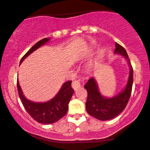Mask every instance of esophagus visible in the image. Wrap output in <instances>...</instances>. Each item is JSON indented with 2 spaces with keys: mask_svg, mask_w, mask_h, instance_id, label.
<instances>
[{
  "mask_svg": "<svg viewBox=\"0 0 150 150\" xmlns=\"http://www.w3.org/2000/svg\"><path fill=\"white\" fill-rule=\"evenodd\" d=\"M81 83L80 81H74L73 82H72V88H74V90L78 89V88L81 87Z\"/></svg>",
  "mask_w": 150,
  "mask_h": 150,
  "instance_id": "1",
  "label": "esophagus"
}]
</instances>
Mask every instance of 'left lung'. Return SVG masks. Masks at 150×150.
Segmentation results:
<instances>
[{
    "instance_id": "8db88e82",
    "label": "left lung",
    "mask_w": 150,
    "mask_h": 150,
    "mask_svg": "<svg viewBox=\"0 0 150 150\" xmlns=\"http://www.w3.org/2000/svg\"><path fill=\"white\" fill-rule=\"evenodd\" d=\"M114 53L122 56L127 60L130 67L128 79L125 87L116 95L107 97L101 94L95 78H91L87 81L84 88L88 96L86 108L88 114L101 121H106L115 118L124 110L129 101L133 83V70L125 49L116 42Z\"/></svg>"
}]
</instances>
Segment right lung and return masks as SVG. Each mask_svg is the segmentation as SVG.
Wrapping results in <instances>:
<instances>
[{"label": "right lung", "instance_id": "right-lung-1", "mask_svg": "<svg viewBox=\"0 0 150 150\" xmlns=\"http://www.w3.org/2000/svg\"><path fill=\"white\" fill-rule=\"evenodd\" d=\"M49 42L50 39L45 38L36 43L22 58L20 64L33 52ZM71 84L72 81L64 83L59 92L53 98L44 103H37L26 98L23 94L18 80L17 82L19 97L28 113L37 122L47 125L56 122L67 113L68 105L74 92Z\"/></svg>", "mask_w": 150, "mask_h": 150}]
</instances>
